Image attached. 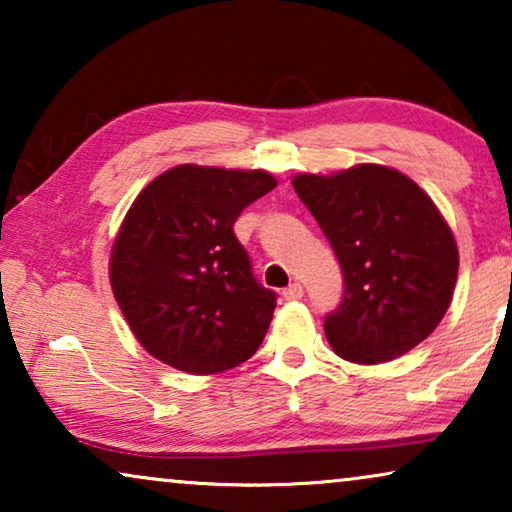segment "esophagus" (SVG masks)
<instances>
[{
	"instance_id": "esophagus-1",
	"label": "esophagus",
	"mask_w": 512,
	"mask_h": 512,
	"mask_svg": "<svg viewBox=\"0 0 512 512\" xmlns=\"http://www.w3.org/2000/svg\"><path fill=\"white\" fill-rule=\"evenodd\" d=\"M303 286H300L298 282H293V284H289V286H286V289L282 291V296L286 298V300H300V298H303Z\"/></svg>"
}]
</instances>
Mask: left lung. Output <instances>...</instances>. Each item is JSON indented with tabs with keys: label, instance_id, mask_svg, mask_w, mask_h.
<instances>
[{
	"label": "left lung",
	"instance_id": "left-lung-1",
	"mask_svg": "<svg viewBox=\"0 0 512 512\" xmlns=\"http://www.w3.org/2000/svg\"><path fill=\"white\" fill-rule=\"evenodd\" d=\"M293 188L338 256L345 296L324 321L342 359L375 366L408 354L452 303L459 249L443 214L410 177L363 163L296 174Z\"/></svg>",
	"mask_w": 512,
	"mask_h": 512
}]
</instances>
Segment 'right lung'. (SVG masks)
<instances>
[{
  "instance_id": "obj_1",
  "label": "right lung",
  "mask_w": 512,
  "mask_h": 512,
  "mask_svg": "<svg viewBox=\"0 0 512 512\" xmlns=\"http://www.w3.org/2000/svg\"><path fill=\"white\" fill-rule=\"evenodd\" d=\"M275 186L265 170L177 165L132 202L109 282L132 335L158 361L214 375L261 347L277 296L251 275L233 223Z\"/></svg>"
}]
</instances>
